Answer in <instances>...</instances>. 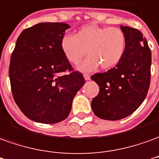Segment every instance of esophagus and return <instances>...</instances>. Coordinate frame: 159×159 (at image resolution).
<instances>
[{"label": "esophagus", "instance_id": "esophagus-1", "mask_svg": "<svg viewBox=\"0 0 159 159\" xmlns=\"http://www.w3.org/2000/svg\"><path fill=\"white\" fill-rule=\"evenodd\" d=\"M83 76H84V79L86 80V81H89V80L90 79V76L89 74H83Z\"/></svg>", "mask_w": 159, "mask_h": 159}]
</instances>
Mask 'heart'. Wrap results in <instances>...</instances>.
Masks as SVG:
<instances>
[{
	"label": "heart",
	"mask_w": 159,
	"mask_h": 159,
	"mask_svg": "<svg viewBox=\"0 0 159 159\" xmlns=\"http://www.w3.org/2000/svg\"><path fill=\"white\" fill-rule=\"evenodd\" d=\"M126 45L122 30L94 24L83 25L75 35H64L60 42L62 52L73 64H79L87 50L89 57L77 67L83 72L93 71L99 65L104 70L114 67L121 60Z\"/></svg>",
	"instance_id": "b5f03b06"
}]
</instances>
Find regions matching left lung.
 <instances>
[{
	"mask_svg": "<svg viewBox=\"0 0 159 159\" xmlns=\"http://www.w3.org/2000/svg\"><path fill=\"white\" fill-rule=\"evenodd\" d=\"M126 35V50L117 65L91 79L99 94L91 102L94 114L103 120H118L133 114L144 102L149 89L152 52L139 30L120 25Z\"/></svg>",
	"mask_w": 159,
	"mask_h": 159,
	"instance_id": "8db88e82",
	"label": "left lung"
}]
</instances>
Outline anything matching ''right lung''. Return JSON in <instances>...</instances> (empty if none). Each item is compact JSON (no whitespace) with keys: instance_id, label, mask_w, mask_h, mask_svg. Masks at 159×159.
I'll return each mask as SVG.
<instances>
[{"instance_id":"add662e5","label":"right lung","mask_w":159,"mask_h":159,"mask_svg":"<svg viewBox=\"0 0 159 159\" xmlns=\"http://www.w3.org/2000/svg\"><path fill=\"white\" fill-rule=\"evenodd\" d=\"M66 23H39L22 32L10 60L9 78L14 101L27 118L54 124L70 113L72 101L85 80L73 71L60 42ZM68 70L70 74L61 75Z\"/></svg>"}]
</instances>
